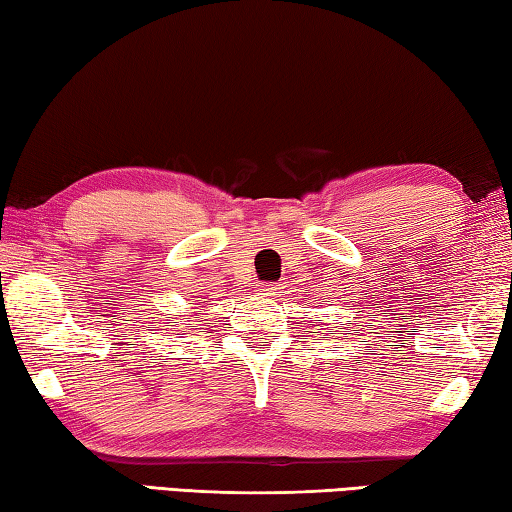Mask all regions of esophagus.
<instances>
[{
    "mask_svg": "<svg viewBox=\"0 0 512 512\" xmlns=\"http://www.w3.org/2000/svg\"><path fill=\"white\" fill-rule=\"evenodd\" d=\"M262 291L266 296H275V294H280V285H264Z\"/></svg>",
    "mask_w": 512,
    "mask_h": 512,
    "instance_id": "1",
    "label": "esophagus"
}]
</instances>
